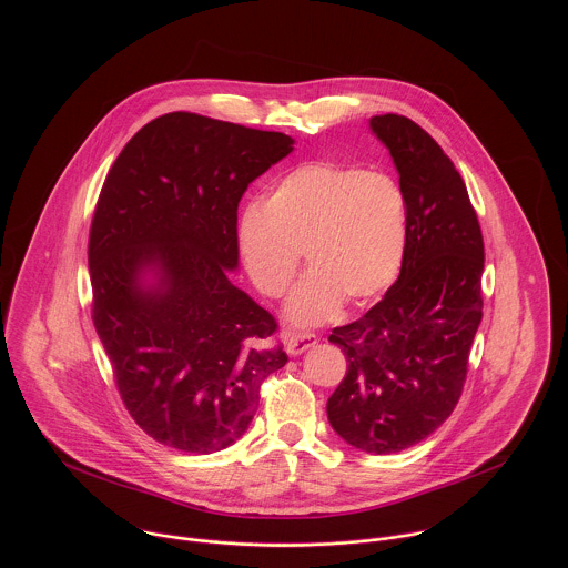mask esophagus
<instances>
[{"mask_svg": "<svg viewBox=\"0 0 568 568\" xmlns=\"http://www.w3.org/2000/svg\"><path fill=\"white\" fill-rule=\"evenodd\" d=\"M315 345H317V336L315 334H293L284 343V347H286V352L291 356H300V354H304L306 349H311Z\"/></svg>", "mask_w": 568, "mask_h": 568, "instance_id": "1", "label": "esophagus"}]
</instances>
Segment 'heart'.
Instances as JSON below:
<instances>
[{
	"label": "heart",
	"instance_id": "obj_1",
	"mask_svg": "<svg viewBox=\"0 0 568 568\" xmlns=\"http://www.w3.org/2000/svg\"><path fill=\"white\" fill-rule=\"evenodd\" d=\"M236 246L251 284L282 297L304 253L311 271L286 304L293 325L329 320L345 302L363 308L398 277L406 246V199L385 172L349 163H302L246 210Z\"/></svg>",
	"mask_w": 568,
	"mask_h": 568
}]
</instances>
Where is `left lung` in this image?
Wrapping results in <instances>:
<instances>
[{
  "instance_id": "obj_1",
  "label": "left lung",
  "mask_w": 568,
  "mask_h": 568,
  "mask_svg": "<svg viewBox=\"0 0 568 568\" xmlns=\"http://www.w3.org/2000/svg\"><path fill=\"white\" fill-rule=\"evenodd\" d=\"M369 129L405 192V257L385 297L329 334L347 374L327 419L349 446L392 455L435 433L459 403L484 315V236L462 174L424 129L396 113L374 115Z\"/></svg>"
}]
</instances>
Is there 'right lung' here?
I'll return each mask as SVG.
<instances>
[{
	"mask_svg": "<svg viewBox=\"0 0 568 568\" xmlns=\"http://www.w3.org/2000/svg\"><path fill=\"white\" fill-rule=\"evenodd\" d=\"M295 149L284 133L165 113L106 174L89 234L93 325L120 396L163 446L210 455L241 439L260 385L288 356L234 286L239 203Z\"/></svg>",
	"mask_w": 568,
	"mask_h": 568,
	"instance_id": "1",
	"label": "right lung"
}]
</instances>
